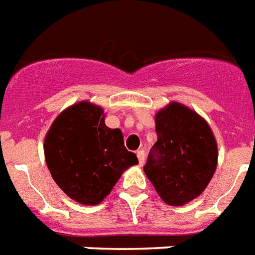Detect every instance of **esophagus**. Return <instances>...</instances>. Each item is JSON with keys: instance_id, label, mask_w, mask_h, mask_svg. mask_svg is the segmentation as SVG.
<instances>
[{"instance_id": "obj_1", "label": "esophagus", "mask_w": 255, "mask_h": 255, "mask_svg": "<svg viewBox=\"0 0 255 255\" xmlns=\"http://www.w3.org/2000/svg\"><path fill=\"white\" fill-rule=\"evenodd\" d=\"M137 158H138V162H139V166H143L144 164V151L143 150H138Z\"/></svg>"}]
</instances>
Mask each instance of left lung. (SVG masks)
<instances>
[{"label": "left lung", "mask_w": 255, "mask_h": 255, "mask_svg": "<svg viewBox=\"0 0 255 255\" xmlns=\"http://www.w3.org/2000/svg\"><path fill=\"white\" fill-rule=\"evenodd\" d=\"M158 140L143 171L166 204L180 207L203 193L217 167V142L208 122L172 101L155 115Z\"/></svg>", "instance_id": "8db88e82"}]
</instances>
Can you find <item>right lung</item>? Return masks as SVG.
I'll list each match as a JSON object with an SVG mask.
<instances>
[{"label": "right lung", "instance_id": "obj_1", "mask_svg": "<svg viewBox=\"0 0 255 255\" xmlns=\"http://www.w3.org/2000/svg\"><path fill=\"white\" fill-rule=\"evenodd\" d=\"M43 148L55 183L84 205L100 204L124 171L138 163L121 130L108 128L103 108L89 101L73 104L55 118Z\"/></svg>", "mask_w": 255, "mask_h": 255}]
</instances>
